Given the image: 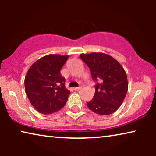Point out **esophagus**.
I'll return each mask as SVG.
<instances>
[{"label": "esophagus", "instance_id": "obj_1", "mask_svg": "<svg viewBox=\"0 0 156 156\" xmlns=\"http://www.w3.org/2000/svg\"><path fill=\"white\" fill-rule=\"evenodd\" d=\"M82 88V85H80V87H75V88H74V89L75 91H79V90H80Z\"/></svg>", "mask_w": 156, "mask_h": 156}]
</instances>
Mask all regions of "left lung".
Instances as JSON below:
<instances>
[{
	"label": "left lung",
	"instance_id": "left-lung-1",
	"mask_svg": "<svg viewBox=\"0 0 156 156\" xmlns=\"http://www.w3.org/2000/svg\"><path fill=\"white\" fill-rule=\"evenodd\" d=\"M81 59L91 71V77L99 81L88 108L99 115H109L122 104L129 88L124 69L116 59L103 52L81 54Z\"/></svg>",
	"mask_w": 156,
	"mask_h": 156
}]
</instances>
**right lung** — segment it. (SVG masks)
<instances>
[{
    "instance_id": "obj_1",
    "label": "right lung",
    "mask_w": 156,
    "mask_h": 156,
    "mask_svg": "<svg viewBox=\"0 0 156 156\" xmlns=\"http://www.w3.org/2000/svg\"><path fill=\"white\" fill-rule=\"evenodd\" d=\"M69 55H48L37 59L25 77V93L38 112L50 114L64 107L70 91L65 88L60 69Z\"/></svg>"
}]
</instances>
